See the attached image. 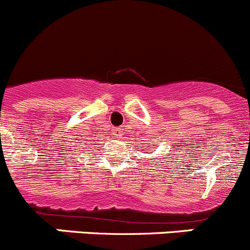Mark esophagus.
<instances>
[{
    "label": "esophagus",
    "instance_id": "34e87169",
    "mask_svg": "<svg viewBox=\"0 0 250 250\" xmlns=\"http://www.w3.org/2000/svg\"><path fill=\"white\" fill-rule=\"evenodd\" d=\"M112 133L115 137H120L123 135V128L122 127H114L112 128Z\"/></svg>",
    "mask_w": 250,
    "mask_h": 250
}]
</instances>
